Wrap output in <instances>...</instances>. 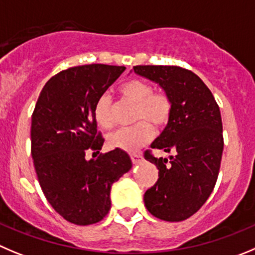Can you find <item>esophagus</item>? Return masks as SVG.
Instances as JSON below:
<instances>
[{
  "label": "esophagus",
  "instance_id": "34e87169",
  "mask_svg": "<svg viewBox=\"0 0 255 255\" xmlns=\"http://www.w3.org/2000/svg\"><path fill=\"white\" fill-rule=\"evenodd\" d=\"M130 160H132V162L134 163H139L142 160H143V157H142L141 153H132L130 154Z\"/></svg>",
  "mask_w": 255,
  "mask_h": 255
}]
</instances>
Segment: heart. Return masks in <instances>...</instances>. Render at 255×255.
I'll return each mask as SVG.
<instances>
[{
    "label": "heart",
    "instance_id": "heart-1",
    "mask_svg": "<svg viewBox=\"0 0 255 255\" xmlns=\"http://www.w3.org/2000/svg\"><path fill=\"white\" fill-rule=\"evenodd\" d=\"M120 94L126 102L135 106L134 122L130 128H123L108 137L109 146L127 152H135L148 143L153 137V128L167 125L172 111V103L166 93L154 92L152 84L141 79H130L120 87ZM94 118L104 129L114 126V106L111 97L101 95L94 106Z\"/></svg>",
    "mask_w": 255,
    "mask_h": 255
}]
</instances>
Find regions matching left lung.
Listing matches in <instances>:
<instances>
[{"mask_svg":"<svg viewBox=\"0 0 255 255\" xmlns=\"http://www.w3.org/2000/svg\"><path fill=\"white\" fill-rule=\"evenodd\" d=\"M133 70L160 85L172 103L167 126L151 147L175 154L167 160L144 152L158 168L144 205L161 220L182 221L205 204L218 180L224 148L220 109L205 83L187 69L137 65Z\"/></svg>","mask_w":255,"mask_h":255,"instance_id":"8db88e82","label":"left lung"}]
</instances>
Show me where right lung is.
<instances>
[{"label": "right lung", "instance_id": "1", "mask_svg": "<svg viewBox=\"0 0 255 255\" xmlns=\"http://www.w3.org/2000/svg\"><path fill=\"white\" fill-rule=\"evenodd\" d=\"M125 66L90 64L69 68L42 88L31 120V156L39 184L54 210L69 223L90 225L111 209L112 185L132 168L127 152L102 149L94 106Z\"/></svg>", "mask_w": 255, "mask_h": 255}]
</instances>
